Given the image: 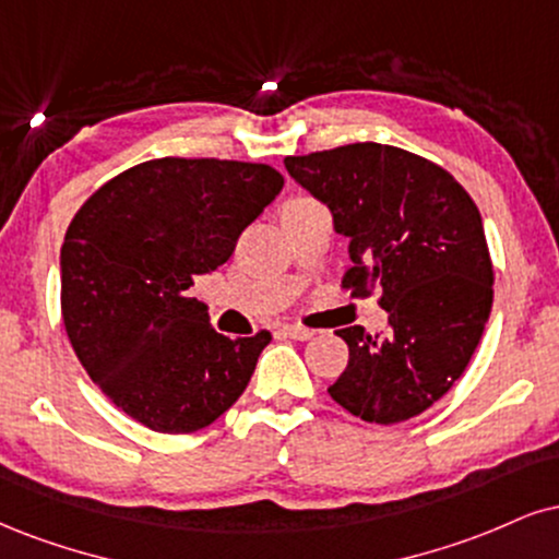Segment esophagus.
I'll return each mask as SVG.
<instances>
[{"label": "esophagus", "instance_id": "obj_1", "mask_svg": "<svg viewBox=\"0 0 559 559\" xmlns=\"http://www.w3.org/2000/svg\"><path fill=\"white\" fill-rule=\"evenodd\" d=\"M281 333L288 335V338H297V341H307V338H312V335H314L312 328L297 325V322H288V325L281 328Z\"/></svg>", "mask_w": 559, "mask_h": 559}]
</instances>
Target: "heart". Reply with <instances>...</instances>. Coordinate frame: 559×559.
<instances>
[{
    "instance_id": "b5f03b06",
    "label": "heart",
    "mask_w": 559,
    "mask_h": 559,
    "mask_svg": "<svg viewBox=\"0 0 559 559\" xmlns=\"http://www.w3.org/2000/svg\"><path fill=\"white\" fill-rule=\"evenodd\" d=\"M305 200H307V198H294V200H288L286 205H297V203H305ZM286 205H284V207H286Z\"/></svg>"
}]
</instances>
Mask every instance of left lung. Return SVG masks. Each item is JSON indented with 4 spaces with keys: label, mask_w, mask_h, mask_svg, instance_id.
<instances>
[{
    "label": "left lung",
    "mask_w": 559,
    "mask_h": 559,
    "mask_svg": "<svg viewBox=\"0 0 559 559\" xmlns=\"http://www.w3.org/2000/svg\"><path fill=\"white\" fill-rule=\"evenodd\" d=\"M286 169L348 239L341 288L380 292L388 325L335 331L348 365L328 388L346 412L399 425L427 412L468 367L492 309L495 267L479 207L450 171L395 145L288 156Z\"/></svg>",
    "instance_id": "8db88e82"
}]
</instances>
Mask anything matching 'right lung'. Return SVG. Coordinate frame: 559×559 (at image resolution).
<instances>
[{"instance_id":"right-lung-1","label":"right lung","mask_w":559,"mask_h":559,"mask_svg":"<svg viewBox=\"0 0 559 559\" xmlns=\"http://www.w3.org/2000/svg\"><path fill=\"white\" fill-rule=\"evenodd\" d=\"M284 177L265 164L153 158L100 185L62 245V320L91 380L153 432L213 425L250 382L271 333L228 338L192 299L231 258Z\"/></svg>"}]
</instances>
